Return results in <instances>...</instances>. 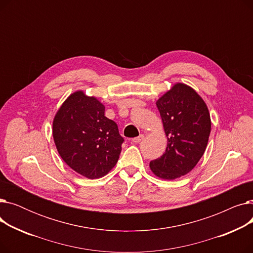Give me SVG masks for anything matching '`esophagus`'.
<instances>
[{
    "instance_id": "1",
    "label": "esophagus",
    "mask_w": 253,
    "mask_h": 253,
    "mask_svg": "<svg viewBox=\"0 0 253 253\" xmlns=\"http://www.w3.org/2000/svg\"><path fill=\"white\" fill-rule=\"evenodd\" d=\"M144 138V135L143 134H140L139 136H137V137H134L133 139H132V141H133L134 143H138V142H140L142 139Z\"/></svg>"
}]
</instances>
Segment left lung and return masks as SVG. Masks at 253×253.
I'll return each mask as SVG.
<instances>
[{
    "label": "left lung",
    "instance_id": "obj_1",
    "mask_svg": "<svg viewBox=\"0 0 253 253\" xmlns=\"http://www.w3.org/2000/svg\"><path fill=\"white\" fill-rule=\"evenodd\" d=\"M167 136L165 153L150 162L158 177L185 175L203 156L211 130L206 103L190 86L177 83L156 102Z\"/></svg>",
    "mask_w": 253,
    "mask_h": 253
}]
</instances>
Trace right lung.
<instances>
[{
  "label": "right lung",
  "instance_id": "1",
  "mask_svg": "<svg viewBox=\"0 0 253 253\" xmlns=\"http://www.w3.org/2000/svg\"><path fill=\"white\" fill-rule=\"evenodd\" d=\"M53 138L62 160L87 178L104 176L115 167L124 138L104 116V105L83 91L71 94L53 120Z\"/></svg>",
  "mask_w": 253,
  "mask_h": 253
}]
</instances>
